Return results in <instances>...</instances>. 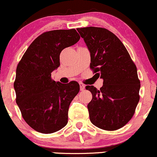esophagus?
Instances as JSON below:
<instances>
[{
	"label": "esophagus",
	"mask_w": 157,
	"mask_h": 157,
	"mask_svg": "<svg viewBox=\"0 0 157 157\" xmlns=\"http://www.w3.org/2000/svg\"><path fill=\"white\" fill-rule=\"evenodd\" d=\"M79 84H80V91H83L84 89H85V86H84V84L82 83V82H79Z\"/></svg>",
	"instance_id": "obj_1"
}]
</instances>
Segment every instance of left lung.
Listing matches in <instances>:
<instances>
[{
	"label": "left lung",
	"instance_id": "obj_1",
	"mask_svg": "<svg viewBox=\"0 0 157 157\" xmlns=\"http://www.w3.org/2000/svg\"><path fill=\"white\" fill-rule=\"evenodd\" d=\"M77 31L90 52L91 69L104 80L100 90L86 87L92 94L87 106L91 122L105 130L121 128L133 116L139 101L136 66L123 43L109 30L88 27Z\"/></svg>",
	"mask_w": 157,
	"mask_h": 157
}]
</instances>
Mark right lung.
<instances>
[{
	"instance_id": "1",
	"label": "right lung",
	"mask_w": 157,
	"mask_h": 157,
	"mask_svg": "<svg viewBox=\"0 0 157 157\" xmlns=\"http://www.w3.org/2000/svg\"><path fill=\"white\" fill-rule=\"evenodd\" d=\"M80 36L75 29L43 33L29 46L16 68L14 89L22 117L36 131L52 133L68 123L71 102L80 91L76 81L63 84L51 78L59 55Z\"/></svg>"
}]
</instances>
